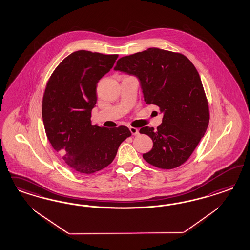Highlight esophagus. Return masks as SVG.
<instances>
[{"mask_svg":"<svg viewBox=\"0 0 250 250\" xmlns=\"http://www.w3.org/2000/svg\"><path fill=\"white\" fill-rule=\"evenodd\" d=\"M130 129V132L132 133V135H134V136H136V135H138L139 134V132H138V129L136 128V127H129Z\"/></svg>","mask_w":250,"mask_h":250,"instance_id":"1","label":"esophagus"}]
</instances>
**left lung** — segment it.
<instances>
[{
	"label": "left lung",
	"mask_w": 250,
	"mask_h": 250,
	"mask_svg": "<svg viewBox=\"0 0 250 250\" xmlns=\"http://www.w3.org/2000/svg\"><path fill=\"white\" fill-rule=\"evenodd\" d=\"M115 70L138 78L145 102L159 106L162 124L145 126L140 134L153 141L143 154L150 165L171 169L187 161L205 136L210 120L209 105L194 65L181 53L147 48L119 59Z\"/></svg>",
	"instance_id": "8db88e82"
}]
</instances>
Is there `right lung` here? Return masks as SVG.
Returning <instances> with one entry per match:
<instances>
[{
  "instance_id": "add662e5",
  "label": "right lung",
  "mask_w": 250,
  "mask_h": 250,
  "mask_svg": "<svg viewBox=\"0 0 250 250\" xmlns=\"http://www.w3.org/2000/svg\"><path fill=\"white\" fill-rule=\"evenodd\" d=\"M118 55L79 50L54 70L45 86L42 117L55 151L70 168L92 174L113 162L119 146L131 136L126 126L91 125L99 81L114 67Z\"/></svg>"
}]
</instances>
